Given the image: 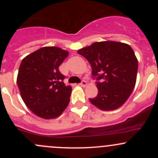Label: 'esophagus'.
<instances>
[{"label": "esophagus", "mask_w": 158, "mask_h": 158, "mask_svg": "<svg viewBox=\"0 0 158 158\" xmlns=\"http://www.w3.org/2000/svg\"><path fill=\"white\" fill-rule=\"evenodd\" d=\"M87 85H88V83H87V82L84 80H82V82H81V83H79V85L82 87H85Z\"/></svg>", "instance_id": "34e87169"}]
</instances>
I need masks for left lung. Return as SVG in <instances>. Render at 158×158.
Instances as JSON below:
<instances>
[{
	"mask_svg": "<svg viewBox=\"0 0 158 158\" xmlns=\"http://www.w3.org/2000/svg\"><path fill=\"white\" fill-rule=\"evenodd\" d=\"M92 66L98 95L89 101L102 111L122 106L135 86L138 63L128 44L115 41L95 42L77 51Z\"/></svg>",
	"mask_w": 158,
	"mask_h": 158,
	"instance_id": "left-lung-1",
	"label": "left lung"
}]
</instances>
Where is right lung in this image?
<instances>
[{
  "instance_id": "add662e5",
  "label": "right lung",
  "mask_w": 158,
  "mask_h": 158,
  "mask_svg": "<svg viewBox=\"0 0 158 158\" xmlns=\"http://www.w3.org/2000/svg\"><path fill=\"white\" fill-rule=\"evenodd\" d=\"M69 55L60 47H44L23 59L17 82L27 107L44 119L59 117L69 102L72 87L59 66Z\"/></svg>"
}]
</instances>
